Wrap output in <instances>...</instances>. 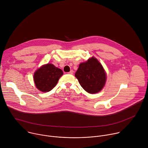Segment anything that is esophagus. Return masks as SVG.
<instances>
[{
  "instance_id": "esophagus-1",
  "label": "esophagus",
  "mask_w": 148,
  "mask_h": 148,
  "mask_svg": "<svg viewBox=\"0 0 148 148\" xmlns=\"http://www.w3.org/2000/svg\"><path fill=\"white\" fill-rule=\"evenodd\" d=\"M73 70H71L70 72H69V73H68V74H73Z\"/></svg>"
}]
</instances>
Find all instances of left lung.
<instances>
[{
	"instance_id": "left-lung-1",
	"label": "left lung",
	"mask_w": 148,
	"mask_h": 148,
	"mask_svg": "<svg viewBox=\"0 0 148 148\" xmlns=\"http://www.w3.org/2000/svg\"><path fill=\"white\" fill-rule=\"evenodd\" d=\"M75 76L83 89L90 94L100 91L106 80V74L102 66L94 57L81 63Z\"/></svg>"
}]
</instances>
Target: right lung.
I'll list each match as a JSON object with an SVG mask.
<instances>
[{
  "label": "right lung",
  "mask_w": 148,
  "mask_h": 148,
  "mask_svg": "<svg viewBox=\"0 0 148 148\" xmlns=\"http://www.w3.org/2000/svg\"><path fill=\"white\" fill-rule=\"evenodd\" d=\"M63 74L62 71L51 64H47L37 70L34 75V81L37 89L49 92L56 86Z\"/></svg>",
  "instance_id": "obj_1"
}]
</instances>
